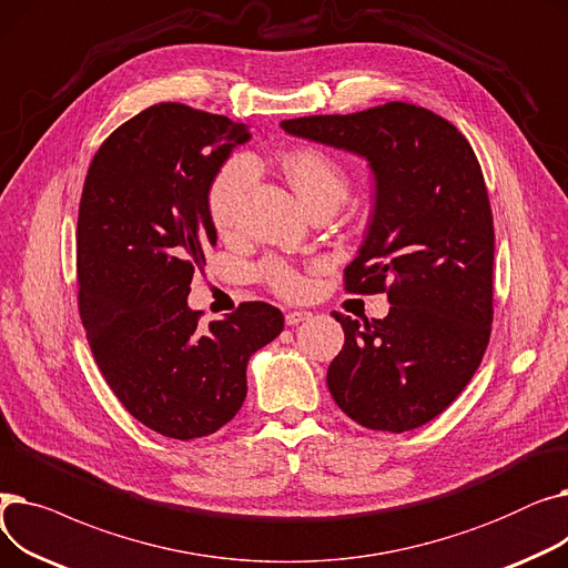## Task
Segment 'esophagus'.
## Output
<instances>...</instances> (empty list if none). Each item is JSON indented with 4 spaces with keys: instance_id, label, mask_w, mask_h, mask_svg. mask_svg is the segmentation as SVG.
<instances>
[{
    "instance_id": "esophagus-1",
    "label": "esophagus",
    "mask_w": 568,
    "mask_h": 568,
    "mask_svg": "<svg viewBox=\"0 0 568 568\" xmlns=\"http://www.w3.org/2000/svg\"><path fill=\"white\" fill-rule=\"evenodd\" d=\"M311 315H313V313H308V311H290V313L285 315V324H287V326H294V324H302V322L311 320Z\"/></svg>"
}]
</instances>
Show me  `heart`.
<instances>
[{
    "label": "heart",
    "instance_id": "obj_1",
    "mask_svg": "<svg viewBox=\"0 0 568 568\" xmlns=\"http://www.w3.org/2000/svg\"><path fill=\"white\" fill-rule=\"evenodd\" d=\"M283 174L306 209L322 202H343L349 191L347 170L338 159L315 146L292 149L281 159ZM255 179L251 156H230L212 176L206 189V212L219 232H230L242 212L244 195ZM260 278L285 300H296L306 292V278L285 260L268 257L257 266Z\"/></svg>",
    "mask_w": 568,
    "mask_h": 568
}]
</instances>
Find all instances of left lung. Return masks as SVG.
<instances>
[{"mask_svg":"<svg viewBox=\"0 0 568 568\" xmlns=\"http://www.w3.org/2000/svg\"><path fill=\"white\" fill-rule=\"evenodd\" d=\"M281 126L373 168L375 212L343 281L354 294L386 292L392 308L364 324L334 313L345 345L326 384L364 428H419L460 396L490 341L495 230L481 165L452 122L403 101Z\"/></svg>","mask_w":568,"mask_h":568,"instance_id":"obj_1","label":"left lung"}]
</instances>
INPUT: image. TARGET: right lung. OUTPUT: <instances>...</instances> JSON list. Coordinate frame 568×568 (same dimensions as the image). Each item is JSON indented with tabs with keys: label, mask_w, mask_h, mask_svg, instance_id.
<instances>
[{
	"label": "right lung",
	"mask_w": 568,
	"mask_h": 568,
	"mask_svg": "<svg viewBox=\"0 0 568 568\" xmlns=\"http://www.w3.org/2000/svg\"><path fill=\"white\" fill-rule=\"evenodd\" d=\"M251 126L184 103H156L108 135L78 212V308L110 389L140 424L172 439L212 435L246 398L251 354L283 313L246 302L200 324L186 296L216 246L206 189Z\"/></svg>",
	"instance_id": "obj_1"
}]
</instances>
